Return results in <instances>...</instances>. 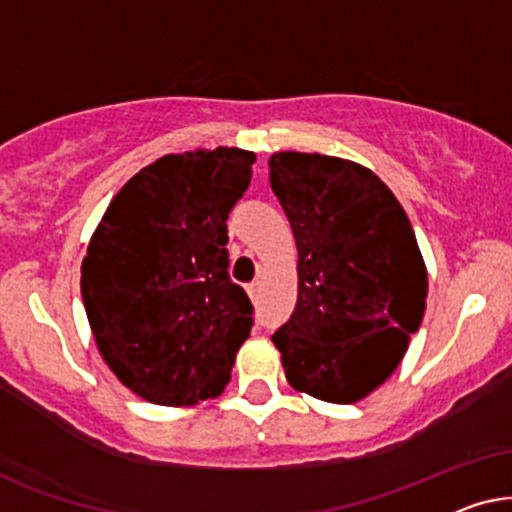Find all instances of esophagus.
<instances>
[{
	"label": "esophagus",
	"mask_w": 512,
	"mask_h": 512,
	"mask_svg": "<svg viewBox=\"0 0 512 512\" xmlns=\"http://www.w3.org/2000/svg\"><path fill=\"white\" fill-rule=\"evenodd\" d=\"M257 292H260V281H255V283L248 285V297H250V299H255Z\"/></svg>",
	"instance_id": "34e87169"
}]
</instances>
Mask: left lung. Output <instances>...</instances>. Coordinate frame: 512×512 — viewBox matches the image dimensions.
Wrapping results in <instances>:
<instances>
[{
  "label": "left lung",
  "instance_id": "obj_1",
  "mask_svg": "<svg viewBox=\"0 0 512 512\" xmlns=\"http://www.w3.org/2000/svg\"><path fill=\"white\" fill-rule=\"evenodd\" d=\"M269 166L297 243V304L271 342L295 391L358 403L395 372L426 311L410 217L356 161L276 152Z\"/></svg>",
  "mask_w": 512,
  "mask_h": 512
}]
</instances>
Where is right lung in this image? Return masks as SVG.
<instances>
[{
  "mask_svg": "<svg viewBox=\"0 0 512 512\" xmlns=\"http://www.w3.org/2000/svg\"><path fill=\"white\" fill-rule=\"evenodd\" d=\"M255 152L166 154L109 201L81 262V297L100 356L154 405L217 398L252 327L227 267V217Z\"/></svg>",
  "mask_w": 512,
  "mask_h": 512,
  "instance_id": "1",
  "label": "right lung"
}]
</instances>
